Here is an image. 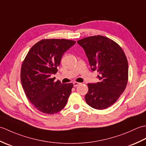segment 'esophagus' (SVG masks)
Returning a JSON list of instances; mask_svg holds the SVG:
<instances>
[{"label":"esophagus","mask_w":146,"mask_h":146,"mask_svg":"<svg viewBox=\"0 0 146 146\" xmlns=\"http://www.w3.org/2000/svg\"><path fill=\"white\" fill-rule=\"evenodd\" d=\"M81 84V83H78V82H74L73 83V86H75V87H76V86H78L79 85Z\"/></svg>","instance_id":"obj_1"}]
</instances>
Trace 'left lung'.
Listing matches in <instances>:
<instances>
[{"instance_id": "1", "label": "left lung", "mask_w": 146, "mask_h": 146, "mask_svg": "<svg viewBox=\"0 0 146 146\" xmlns=\"http://www.w3.org/2000/svg\"><path fill=\"white\" fill-rule=\"evenodd\" d=\"M77 42L84 49L92 70L99 73V82L88 83L85 101L95 109H105L115 103L127 84L126 56L117 43L105 36H90Z\"/></svg>"}]
</instances>
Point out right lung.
Wrapping results in <instances>:
<instances>
[{"label":"right lung","mask_w":146,"mask_h":146,"mask_svg":"<svg viewBox=\"0 0 146 146\" xmlns=\"http://www.w3.org/2000/svg\"><path fill=\"white\" fill-rule=\"evenodd\" d=\"M76 41L64 39H46L30 49L22 64L21 81L26 97L42 113L54 114L66 105L73 83L54 82L63 54Z\"/></svg>","instance_id":"1"}]
</instances>
